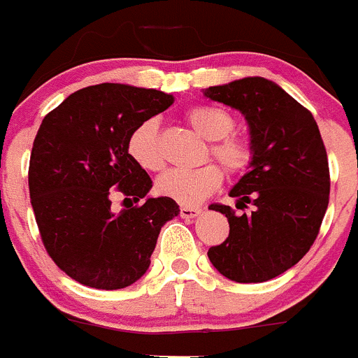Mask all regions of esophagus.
<instances>
[{
    "label": "esophagus",
    "mask_w": 358,
    "mask_h": 358,
    "mask_svg": "<svg viewBox=\"0 0 358 358\" xmlns=\"http://www.w3.org/2000/svg\"><path fill=\"white\" fill-rule=\"evenodd\" d=\"M200 213H202V209H200V207L181 206V209H179V214H181V217H186V220H192V217H196Z\"/></svg>",
    "instance_id": "obj_1"
}]
</instances>
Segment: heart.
I'll use <instances>...</instances> for the list:
<instances>
[{
	"label": "heart",
	"instance_id": "obj_1",
	"mask_svg": "<svg viewBox=\"0 0 358 358\" xmlns=\"http://www.w3.org/2000/svg\"><path fill=\"white\" fill-rule=\"evenodd\" d=\"M186 119L195 131L209 141V155L221 163L228 173H241L251 165L255 156L253 144L246 135L234 134L236 117L228 110L214 105H195L186 110ZM128 155L149 172L163 166L159 124L155 117L144 119L128 137ZM223 182V172L214 163L193 170H169L156 181L159 195L192 206L216 192Z\"/></svg>",
	"mask_w": 358,
	"mask_h": 358
}]
</instances>
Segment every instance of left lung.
<instances>
[{
  "label": "left lung",
  "instance_id": "1",
  "mask_svg": "<svg viewBox=\"0 0 358 358\" xmlns=\"http://www.w3.org/2000/svg\"><path fill=\"white\" fill-rule=\"evenodd\" d=\"M203 96L244 114L255 149L250 170L230 189L237 207L255 210L237 216L213 203L230 234L207 257L224 278L264 283L294 267L318 236L330 193L325 145L311 112L264 77L207 87Z\"/></svg>",
  "mask_w": 358,
  "mask_h": 358
}]
</instances>
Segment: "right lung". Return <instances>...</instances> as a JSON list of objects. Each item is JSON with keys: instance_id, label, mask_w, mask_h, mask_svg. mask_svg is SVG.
I'll list each match as a JSON object with an SVG mask.
<instances>
[{"instance_id": "add662e5", "label": "right lung", "mask_w": 358, "mask_h": 358, "mask_svg": "<svg viewBox=\"0 0 358 358\" xmlns=\"http://www.w3.org/2000/svg\"><path fill=\"white\" fill-rule=\"evenodd\" d=\"M172 103L163 91L105 83L75 91L43 117L29 159L33 213L49 257L80 285H134L162 227L179 214L176 200L145 196L151 177L128 155L135 126ZM114 192L146 202L114 213Z\"/></svg>"}]
</instances>
